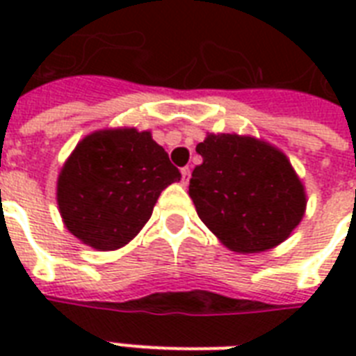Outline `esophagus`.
Returning <instances> with one entry per match:
<instances>
[{
    "label": "esophagus",
    "mask_w": 356,
    "mask_h": 356,
    "mask_svg": "<svg viewBox=\"0 0 356 356\" xmlns=\"http://www.w3.org/2000/svg\"><path fill=\"white\" fill-rule=\"evenodd\" d=\"M181 179H183V184H188V181H190V168H181Z\"/></svg>",
    "instance_id": "1"
}]
</instances>
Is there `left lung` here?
<instances>
[{
    "label": "left lung",
    "mask_w": 356,
    "mask_h": 356,
    "mask_svg": "<svg viewBox=\"0 0 356 356\" xmlns=\"http://www.w3.org/2000/svg\"><path fill=\"white\" fill-rule=\"evenodd\" d=\"M188 194L197 216L236 253H260L284 242L303 220L307 194L275 145L236 133H209L195 145Z\"/></svg>",
    "instance_id": "obj_1"
}]
</instances>
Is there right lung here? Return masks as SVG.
<instances>
[{
    "instance_id": "1",
    "label": "right lung",
    "mask_w": 356,
    "mask_h": 356,
    "mask_svg": "<svg viewBox=\"0 0 356 356\" xmlns=\"http://www.w3.org/2000/svg\"><path fill=\"white\" fill-rule=\"evenodd\" d=\"M181 181L149 131L102 129L86 134L57 179V205L77 240L97 249L123 248L142 231L159 195Z\"/></svg>"
}]
</instances>
